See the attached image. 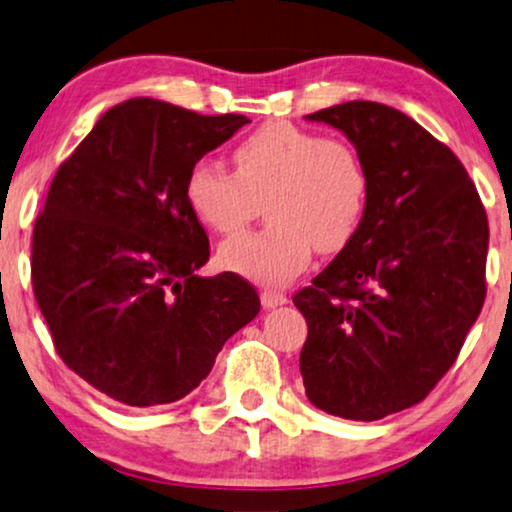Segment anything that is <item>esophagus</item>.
I'll use <instances>...</instances> for the list:
<instances>
[{"label":"esophagus","mask_w":512,"mask_h":512,"mask_svg":"<svg viewBox=\"0 0 512 512\" xmlns=\"http://www.w3.org/2000/svg\"><path fill=\"white\" fill-rule=\"evenodd\" d=\"M261 303L265 310H272V308H280V305H287L289 298L280 294V291H272V289H265L261 294Z\"/></svg>","instance_id":"esophagus-1"}]
</instances>
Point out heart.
Here are the masks:
<instances>
[{
    "mask_svg": "<svg viewBox=\"0 0 512 512\" xmlns=\"http://www.w3.org/2000/svg\"><path fill=\"white\" fill-rule=\"evenodd\" d=\"M232 159L235 171L199 159L185 176L190 211L218 235L247 225L265 199L270 223L223 244L225 270L277 287L308 265L313 247L331 254L355 235L369 183L348 143L270 122L244 138Z\"/></svg>",
    "mask_w": 512,
    "mask_h": 512,
    "instance_id": "b5f03b06",
    "label": "heart"
}]
</instances>
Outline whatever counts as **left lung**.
<instances>
[{
	"instance_id": "8db88e82",
	"label": "left lung",
	"mask_w": 512,
	"mask_h": 512,
	"mask_svg": "<svg viewBox=\"0 0 512 512\" xmlns=\"http://www.w3.org/2000/svg\"><path fill=\"white\" fill-rule=\"evenodd\" d=\"M334 126L367 171L350 242L301 289L308 400L350 421L421 402L480 315L489 225L468 171L404 112L350 101L305 115Z\"/></svg>"
}]
</instances>
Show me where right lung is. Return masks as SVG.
I'll list each match as a JSON object with an SVG mask.
<instances>
[{"instance_id":"obj_1","label":"right lung","mask_w":512,"mask_h":512,"mask_svg":"<svg viewBox=\"0 0 512 512\" xmlns=\"http://www.w3.org/2000/svg\"><path fill=\"white\" fill-rule=\"evenodd\" d=\"M244 124L131 98L53 176L32 232V289L63 362L112 400H181L261 310L235 272L195 275L209 240L185 202L192 164Z\"/></svg>"}]
</instances>
